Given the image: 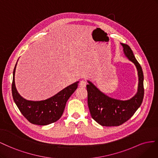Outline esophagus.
<instances>
[{"label": "esophagus", "instance_id": "esophagus-1", "mask_svg": "<svg viewBox=\"0 0 158 158\" xmlns=\"http://www.w3.org/2000/svg\"><path fill=\"white\" fill-rule=\"evenodd\" d=\"M79 87H80L84 88V87H86L87 83H86V81H84V80H81V81H79Z\"/></svg>", "mask_w": 158, "mask_h": 158}]
</instances>
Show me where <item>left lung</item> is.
<instances>
[{"label": "left lung", "mask_w": 158, "mask_h": 158, "mask_svg": "<svg viewBox=\"0 0 158 158\" xmlns=\"http://www.w3.org/2000/svg\"><path fill=\"white\" fill-rule=\"evenodd\" d=\"M121 45L125 56L136 67L139 80L138 91L128 100H118L108 97L88 81L87 91L90 113L92 118L103 127H115L126 123L140 106L143 98V74L142 67L129 46L123 43Z\"/></svg>", "instance_id": "1"}]
</instances>
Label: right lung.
Segmentation results:
<instances>
[{
  "label": "right lung",
  "mask_w": 158,
  "mask_h": 158,
  "mask_svg": "<svg viewBox=\"0 0 158 158\" xmlns=\"http://www.w3.org/2000/svg\"><path fill=\"white\" fill-rule=\"evenodd\" d=\"M16 64L13 71L12 94L20 112L30 123L40 126L48 125L59 120L64 111L66 102L77 88L79 81L65 87L55 95L40 101H28L18 93L15 81Z\"/></svg>",
  "instance_id": "right-lung-1"
}]
</instances>
